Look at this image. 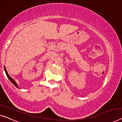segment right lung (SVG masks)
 <instances>
[{
  "label": "right lung",
  "mask_w": 122,
  "mask_h": 122,
  "mask_svg": "<svg viewBox=\"0 0 122 122\" xmlns=\"http://www.w3.org/2000/svg\"><path fill=\"white\" fill-rule=\"evenodd\" d=\"M4 70H5V73H6V76H7V77H8V78H9V79L10 80V81L11 82L12 84H13L15 86L16 88H19V87H18V85H17V83H16V82L15 81H14V80L11 77H10V76L9 75V74H8V72H7V71H6V68H5V67H4Z\"/></svg>",
  "instance_id": "obj_1"
}]
</instances>
